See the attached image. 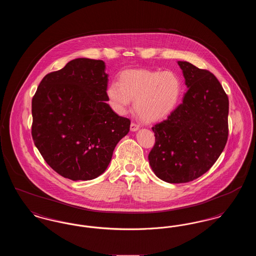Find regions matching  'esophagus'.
<instances>
[{"instance_id": "obj_1", "label": "esophagus", "mask_w": 256, "mask_h": 256, "mask_svg": "<svg viewBox=\"0 0 256 256\" xmlns=\"http://www.w3.org/2000/svg\"><path fill=\"white\" fill-rule=\"evenodd\" d=\"M139 128H140V126L136 122H132L130 124V130L132 132H136L137 130H139Z\"/></svg>"}]
</instances>
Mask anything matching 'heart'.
I'll use <instances>...</instances> for the list:
<instances>
[{
    "instance_id": "obj_1",
    "label": "heart",
    "mask_w": 256,
    "mask_h": 256,
    "mask_svg": "<svg viewBox=\"0 0 256 256\" xmlns=\"http://www.w3.org/2000/svg\"><path fill=\"white\" fill-rule=\"evenodd\" d=\"M182 93L180 78L172 71L128 70L112 82L106 94L113 110L124 113L134 100V108L146 121H159L174 110Z\"/></svg>"
}]
</instances>
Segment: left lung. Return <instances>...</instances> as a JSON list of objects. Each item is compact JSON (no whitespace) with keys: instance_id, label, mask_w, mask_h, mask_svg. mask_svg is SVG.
I'll list each match as a JSON object with an SVG mask.
<instances>
[{"instance_id":"8db88e82","label":"left lung","mask_w":256,"mask_h":256,"mask_svg":"<svg viewBox=\"0 0 256 256\" xmlns=\"http://www.w3.org/2000/svg\"><path fill=\"white\" fill-rule=\"evenodd\" d=\"M188 90L168 118L154 124L148 161L169 183L200 178L219 158L228 137V97L217 78L187 61H178Z\"/></svg>"}]
</instances>
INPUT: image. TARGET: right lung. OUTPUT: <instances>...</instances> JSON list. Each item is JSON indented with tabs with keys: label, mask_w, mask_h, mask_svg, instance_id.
Returning <instances> with one entry per match:
<instances>
[{
	"label": "right lung",
	"mask_w": 256,
	"mask_h": 256,
	"mask_svg": "<svg viewBox=\"0 0 256 256\" xmlns=\"http://www.w3.org/2000/svg\"><path fill=\"white\" fill-rule=\"evenodd\" d=\"M102 60L76 58L46 74L32 102V135L47 164L61 176L90 180L106 170L130 120L106 104Z\"/></svg>",
	"instance_id": "right-lung-1"
}]
</instances>
